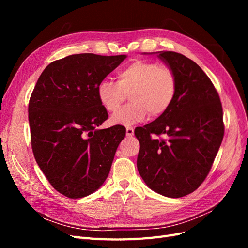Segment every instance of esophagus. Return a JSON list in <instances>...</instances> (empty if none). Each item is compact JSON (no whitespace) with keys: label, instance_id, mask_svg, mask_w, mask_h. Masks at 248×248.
<instances>
[{"label":"esophagus","instance_id":"34e87169","mask_svg":"<svg viewBox=\"0 0 248 248\" xmlns=\"http://www.w3.org/2000/svg\"><path fill=\"white\" fill-rule=\"evenodd\" d=\"M133 134H134L133 127H127V128H126V136L127 137H132Z\"/></svg>","mask_w":248,"mask_h":248}]
</instances>
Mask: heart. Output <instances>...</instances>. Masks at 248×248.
<instances>
[{
    "instance_id": "1",
    "label": "heart",
    "mask_w": 248,
    "mask_h": 248,
    "mask_svg": "<svg viewBox=\"0 0 248 248\" xmlns=\"http://www.w3.org/2000/svg\"><path fill=\"white\" fill-rule=\"evenodd\" d=\"M118 81L103 79L97 86V97L102 108L115 112L130 93L132 102L111 116L112 124L128 126L142 121L149 114L163 115L175 100L178 79L169 66L146 60H136L117 74Z\"/></svg>"
}]
</instances>
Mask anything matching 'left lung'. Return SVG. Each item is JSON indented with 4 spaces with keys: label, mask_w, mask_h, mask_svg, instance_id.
Wrapping results in <instances>:
<instances>
[{
    "label": "left lung",
    "mask_w": 248,
    "mask_h": 248,
    "mask_svg": "<svg viewBox=\"0 0 248 248\" xmlns=\"http://www.w3.org/2000/svg\"><path fill=\"white\" fill-rule=\"evenodd\" d=\"M157 54L175 71L178 89L163 115L134 130L142 142L138 170L149 188L181 198L198 189L211 170L224 133L222 107L212 81L197 63L175 51ZM153 134L167 139H153Z\"/></svg>",
    "instance_id": "8db88e82"
}]
</instances>
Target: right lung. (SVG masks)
<instances>
[{
	"mask_svg": "<svg viewBox=\"0 0 248 248\" xmlns=\"http://www.w3.org/2000/svg\"><path fill=\"white\" fill-rule=\"evenodd\" d=\"M126 55H71L43 70L29 102L36 162L54 188L69 199L96 191L106 181L126 129H96L108 118L97 86Z\"/></svg>",
	"mask_w": 248,
	"mask_h": 248,
	"instance_id": "right-lung-1",
	"label": "right lung"
}]
</instances>
